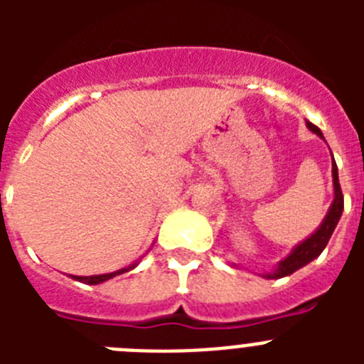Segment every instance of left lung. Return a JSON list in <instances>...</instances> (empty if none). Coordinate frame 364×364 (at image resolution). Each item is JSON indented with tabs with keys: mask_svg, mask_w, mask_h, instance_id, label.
<instances>
[{
	"mask_svg": "<svg viewBox=\"0 0 364 364\" xmlns=\"http://www.w3.org/2000/svg\"><path fill=\"white\" fill-rule=\"evenodd\" d=\"M306 127L315 133L319 138H323V133L317 125H314L311 122H306ZM326 142V140H324ZM332 176H333V202L330 205V210H328L326 217L323 218V222L319 224V228L306 237V239L299 242L297 246L291 250L284 259L275 266V269L269 273H262V277L264 279H282V277H288L291 275L294 272L301 269L302 266L310 264L311 260L317 259V257L323 253V250L326 247L328 240L332 237L333 230H336L337 222H339L341 215H343V210H345V200H343V191H341V186H339V173H337V164L333 160V154H332Z\"/></svg>",
	"mask_w": 364,
	"mask_h": 364,
	"instance_id": "obj_1",
	"label": "left lung"
}]
</instances>
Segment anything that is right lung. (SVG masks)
I'll return each mask as SVG.
<instances>
[{
    "instance_id": "1",
    "label": "right lung",
    "mask_w": 364,
    "mask_h": 364,
    "mask_svg": "<svg viewBox=\"0 0 364 364\" xmlns=\"http://www.w3.org/2000/svg\"><path fill=\"white\" fill-rule=\"evenodd\" d=\"M136 266H138V260H136V262H133V264L125 266V268L117 269V272L102 273V275H89V277H80V275H70V277H73L74 281L85 282V284H102V282L109 281V279H112V277H117V275H122V273H125V272H131V269H134Z\"/></svg>"
}]
</instances>
